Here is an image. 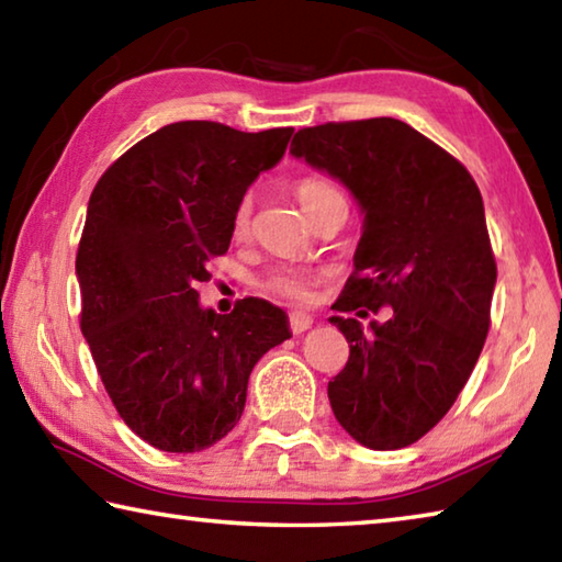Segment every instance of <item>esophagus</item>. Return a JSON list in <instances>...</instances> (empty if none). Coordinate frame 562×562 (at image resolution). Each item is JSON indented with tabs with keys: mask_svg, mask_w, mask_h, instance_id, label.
<instances>
[{
	"mask_svg": "<svg viewBox=\"0 0 562 562\" xmlns=\"http://www.w3.org/2000/svg\"><path fill=\"white\" fill-rule=\"evenodd\" d=\"M312 324H314V319L310 314H304V312H292L290 314V329L294 334H304L307 329H312Z\"/></svg>",
	"mask_w": 562,
	"mask_h": 562,
	"instance_id": "34e87169",
	"label": "esophagus"
}]
</instances>
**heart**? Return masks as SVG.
Wrapping results in <instances>:
<instances>
[{
	"label": "heart",
	"mask_w": 562,
	"mask_h": 562,
	"mask_svg": "<svg viewBox=\"0 0 562 562\" xmlns=\"http://www.w3.org/2000/svg\"><path fill=\"white\" fill-rule=\"evenodd\" d=\"M294 191H297L302 209L307 213L314 206H319L322 201L339 193L331 183H326L322 179H302ZM248 226H250V201H243L236 213V233H246ZM319 280H322L319 272L307 270V268H278L262 280V290L274 294V297H282L294 304H304L314 297V284Z\"/></svg>",
	"instance_id": "1"
}]
</instances>
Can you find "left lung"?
Here are the masks:
<instances>
[{
  "mask_svg": "<svg viewBox=\"0 0 562 562\" xmlns=\"http://www.w3.org/2000/svg\"><path fill=\"white\" fill-rule=\"evenodd\" d=\"M290 155L339 181L363 216L331 310H392L369 325L329 319L351 349L329 381L334 417L369 450H401L442 420L484 349L496 262L482 193L454 157L393 117L304 127Z\"/></svg>",
  "mask_w": 562,
  "mask_h": 562,
  "instance_id": "1",
  "label": "left lung"
}]
</instances>
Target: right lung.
<instances>
[{
  "instance_id": "add662e5",
  "label": "right lung",
  "mask_w": 562,
  "mask_h": 562,
  "mask_svg": "<svg viewBox=\"0 0 562 562\" xmlns=\"http://www.w3.org/2000/svg\"><path fill=\"white\" fill-rule=\"evenodd\" d=\"M292 132L171 122L90 193L76 258L80 329L120 417L161 452L223 440L246 407L252 366L292 336L270 302L216 314L196 292L231 246L248 187L284 157Z\"/></svg>"
}]
</instances>
